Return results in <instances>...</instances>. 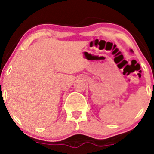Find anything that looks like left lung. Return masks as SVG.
I'll return each instance as SVG.
<instances>
[{
	"mask_svg": "<svg viewBox=\"0 0 154 154\" xmlns=\"http://www.w3.org/2000/svg\"><path fill=\"white\" fill-rule=\"evenodd\" d=\"M131 51H132V50H131Z\"/></svg>",
	"mask_w": 154,
	"mask_h": 154,
	"instance_id": "1",
	"label": "left lung"
}]
</instances>
